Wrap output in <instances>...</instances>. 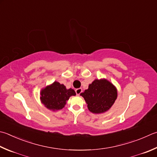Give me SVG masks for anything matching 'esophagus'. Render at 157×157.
I'll return each instance as SVG.
<instances>
[{
    "label": "esophagus",
    "instance_id": "34e87169",
    "mask_svg": "<svg viewBox=\"0 0 157 157\" xmlns=\"http://www.w3.org/2000/svg\"><path fill=\"white\" fill-rule=\"evenodd\" d=\"M75 91H76V95H80L81 94V93L82 92V89L81 88H78V89H76L75 90Z\"/></svg>",
    "mask_w": 157,
    "mask_h": 157
}]
</instances>
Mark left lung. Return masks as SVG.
Returning <instances> with one entry per match:
<instances>
[{
  "label": "left lung",
  "mask_w": 157,
  "mask_h": 157,
  "mask_svg": "<svg viewBox=\"0 0 157 157\" xmlns=\"http://www.w3.org/2000/svg\"><path fill=\"white\" fill-rule=\"evenodd\" d=\"M91 113L107 111L114 104L117 96V89L106 79H96L89 85L87 90L81 94Z\"/></svg>",
  "instance_id": "8db88e82"
}]
</instances>
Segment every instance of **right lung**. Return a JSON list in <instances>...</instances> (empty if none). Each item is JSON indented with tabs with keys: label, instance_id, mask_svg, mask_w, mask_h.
I'll list each match as a JSON object with an SVG mask.
<instances>
[{
	"label": "right lung",
	"instance_id": "right-lung-1",
	"mask_svg": "<svg viewBox=\"0 0 157 157\" xmlns=\"http://www.w3.org/2000/svg\"><path fill=\"white\" fill-rule=\"evenodd\" d=\"M40 100L47 109L52 111H57L63 109L70 97L75 96L76 93L72 89H66L63 84L55 81L42 90Z\"/></svg>",
	"mask_w": 157,
	"mask_h": 157
}]
</instances>
